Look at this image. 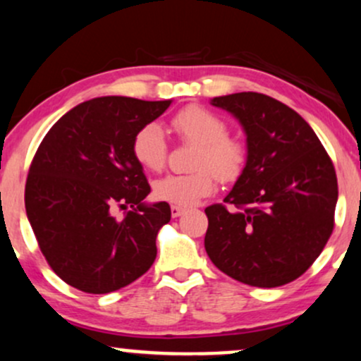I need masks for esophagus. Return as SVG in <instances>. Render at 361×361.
I'll return each mask as SVG.
<instances>
[{
	"instance_id": "obj_1",
	"label": "esophagus",
	"mask_w": 361,
	"mask_h": 361,
	"mask_svg": "<svg viewBox=\"0 0 361 361\" xmlns=\"http://www.w3.org/2000/svg\"><path fill=\"white\" fill-rule=\"evenodd\" d=\"M183 212H185V208H181V207H178V205H171V215H173V219H176V216L183 215Z\"/></svg>"
}]
</instances>
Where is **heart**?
Masks as SVG:
<instances>
[{
	"label": "heart",
	"instance_id": "b5f03b06",
	"mask_svg": "<svg viewBox=\"0 0 361 361\" xmlns=\"http://www.w3.org/2000/svg\"><path fill=\"white\" fill-rule=\"evenodd\" d=\"M171 128L185 142L198 147L190 175H168L153 186L154 197L178 207H190L215 190L220 181H233L245 166L247 151L242 141L228 136V126L222 117L200 106H190L173 116ZM133 154L147 171H161L166 164L168 146L156 124L142 126L134 134Z\"/></svg>",
	"mask_w": 361,
	"mask_h": 361
}]
</instances>
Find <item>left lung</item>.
Listing matches in <instances>:
<instances>
[{
  "mask_svg": "<svg viewBox=\"0 0 361 361\" xmlns=\"http://www.w3.org/2000/svg\"><path fill=\"white\" fill-rule=\"evenodd\" d=\"M212 104L244 126L247 163L224 203L205 208L208 257L244 284H288L312 266L333 233L331 158L296 111L266 94H230Z\"/></svg>",
  "mask_w": 361,
  "mask_h": 361,
  "instance_id": "left-lung-1",
  "label": "left lung"
}]
</instances>
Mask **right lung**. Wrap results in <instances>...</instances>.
Returning a JSON list of instances; mask_svg holds the SVG:
<instances>
[{
    "mask_svg": "<svg viewBox=\"0 0 361 361\" xmlns=\"http://www.w3.org/2000/svg\"><path fill=\"white\" fill-rule=\"evenodd\" d=\"M171 101L97 97L73 107L45 134L25 185V208L51 271L72 288L106 294L153 266L166 202L145 205L151 186L133 154L142 126ZM131 206L123 221L116 207Z\"/></svg>",
    "mask_w": 361,
    "mask_h": 361,
    "instance_id": "obj_1",
    "label": "right lung"
}]
</instances>
